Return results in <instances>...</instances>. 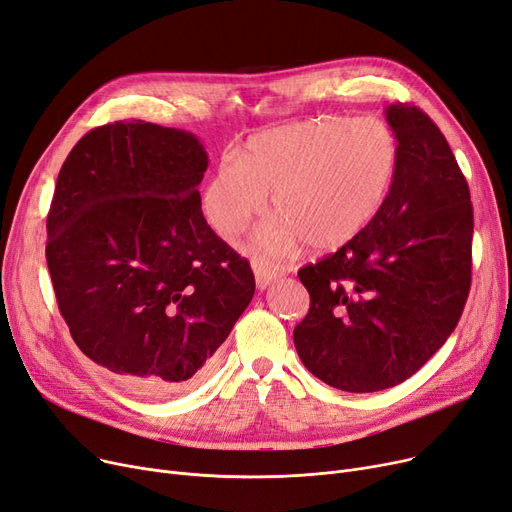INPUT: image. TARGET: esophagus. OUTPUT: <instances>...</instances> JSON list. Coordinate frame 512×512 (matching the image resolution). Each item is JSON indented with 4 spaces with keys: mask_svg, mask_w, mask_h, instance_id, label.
<instances>
[{
    "mask_svg": "<svg viewBox=\"0 0 512 512\" xmlns=\"http://www.w3.org/2000/svg\"><path fill=\"white\" fill-rule=\"evenodd\" d=\"M253 272H255V284H257V288H261V291L278 280L276 272L263 268V265H259V263H253Z\"/></svg>",
    "mask_w": 512,
    "mask_h": 512,
    "instance_id": "obj_1",
    "label": "esophagus"
}]
</instances>
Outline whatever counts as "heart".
Instances as JSON below:
<instances>
[{
	"label": "heart",
	"mask_w": 512,
	"mask_h": 512,
	"mask_svg": "<svg viewBox=\"0 0 512 512\" xmlns=\"http://www.w3.org/2000/svg\"><path fill=\"white\" fill-rule=\"evenodd\" d=\"M402 146L381 117L324 115L265 129L238 159L221 157L205 188L211 228L236 238L268 203L276 213L253 236L263 263L291 257L301 242L335 251L381 213L397 182Z\"/></svg>",
	"instance_id": "heart-1"
}]
</instances>
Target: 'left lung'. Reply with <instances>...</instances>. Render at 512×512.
I'll list each match as a JSON object with an SVG mask.
<instances>
[{
	"instance_id": "1",
	"label": "left lung",
	"mask_w": 512,
	"mask_h": 512,
	"mask_svg": "<svg viewBox=\"0 0 512 512\" xmlns=\"http://www.w3.org/2000/svg\"><path fill=\"white\" fill-rule=\"evenodd\" d=\"M385 119L402 146L381 213L335 255L299 270L311 305L293 341L303 366L349 393L395 387L454 332L471 288L473 205L439 127L416 106Z\"/></svg>"
}]
</instances>
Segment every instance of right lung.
Masks as SVG:
<instances>
[{
    "instance_id": "1",
    "label": "right lung",
    "mask_w": 512,
    "mask_h": 512,
    "mask_svg": "<svg viewBox=\"0 0 512 512\" xmlns=\"http://www.w3.org/2000/svg\"><path fill=\"white\" fill-rule=\"evenodd\" d=\"M194 133L146 121L92 129L66 157L46 259L77 347L144 395L194 385L249 307L247 259L207 224Z\"/></svg>"
}]
</instances>
